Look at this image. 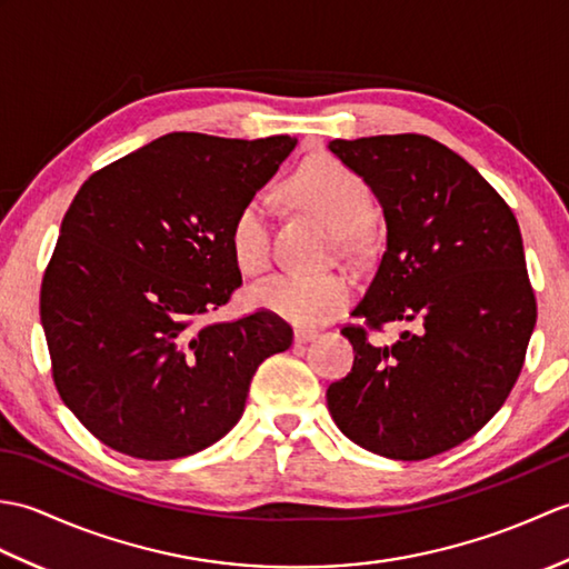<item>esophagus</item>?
Listing matches in <instances>:
<instances>
[{"mask_svg": "<svg viewBox=\"0 0 569 569\" xmlns=\"http://www.w3.org/2000/svg\"><path fill=\"white\" fill-rule=\"evenodd\" d=\"M316 337H318L316 330H306V328H298V330H296V342H298V345H306V342H310V340H316Z\"/></svg>", "mask_w": 569, "mask_h": 569, "instance_id": "esophagus-1", "label": "esophagus"}]
</instances>
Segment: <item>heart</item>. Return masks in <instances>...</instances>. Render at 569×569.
<instances>
[{
  "mask_svg": "<svg viewBox=\"0 0 569 569\" xmlns=\"http://www.w3.org/2000/svg\"><path fill=\"white\" fill-rule=\"evenodd\" d=\"M283 188L296 208L316 217L335 237H352L369 222L371 190L340 161L322 156L300 163ZM227 241L239 271L261 273L269 266V212L261 196L239 204L229 222ZM352 293V281L342 273H276L249 291L253 306L306 328L340 316Z\"/></svg>",
  "mask_w": 569,
  "mask_h": 569,
  "instance_id": "1",
  "label": "heart"
}]
</instances>
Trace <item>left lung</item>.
Segmentation results:
<instances>
[{
    "mask_svg": "<svg viewBox=\"0 0 569 569\" xmlns=\"http://www.w3.org/2000/svg\"><path fill=\"white\" fill-rule=\"evenodd\" d=\"M330 151L379 198L386 251L342 335L355 367L328 408L349 440L428 459L481 430L523 369L538 306L509 204L475 166L422 134L335 139ZM416 321L393 346L368 340Z\"/></svg>",
    "mask_w": 569,
    "mask_h": 569,
    "instance_id": "obj_1",
    "label": "left lung"
}]
</instances>
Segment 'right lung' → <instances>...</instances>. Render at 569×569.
Here are the masks:
<instances>
[{"instance_id":"1","label":"right lung","mask_w":569,"mask_h":569,"mask_svg":"<svg viewBox=\"0 0 569 569\" xmlns=\"http://www.w3.org/2000/svg\"><path fill=\"white\" fill-rule=\"evenodd\" d=\"M293 147L173 131L72 198L41 325L60 398L107 447L149 462L204 450L237 426L261 361L291 347L271 310L204 316L241 286L229 222Z\"/></svg>"}]
</instances>
